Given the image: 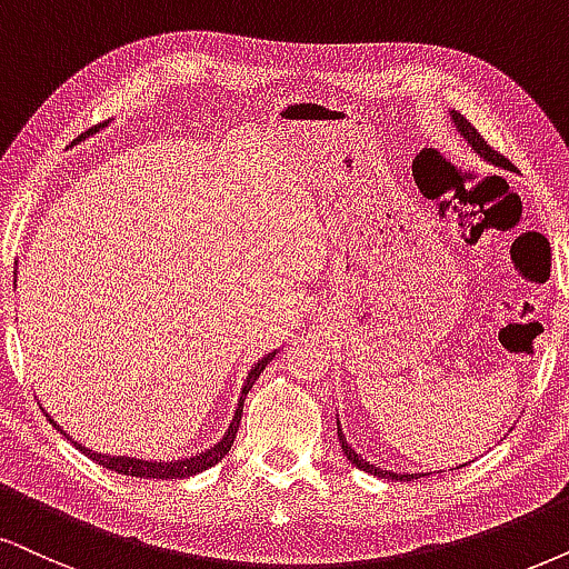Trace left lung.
Returning a JSON list of instances; mask_svg holds the SVG:
<instances>
[{"label": "left lung", "mask_w": 569, "mask_h": 569, "mask_svg": "<svg viewBox=\"0 0 569 569\" xmlns=\"http://www.w3.org/2000/svg\"><path fill=\"white\" fill-rule=\"evenodd\" d=\"M449 118H451V123H455L457 133L462 136V139L467 141V147H472V152H476V154L480 157V160H486L488 164H493V168H501V170H515V164L509 162L507 157H501L499 152H493V149L488 147V143L483 141V136H480V133L476 131V128H472L470 123H467V120L462 118V114L451 110V112H449ZM336 420H338V415H336ZM336 428H338V443H341L343 455H347V459H349L351 465L357 467V470H365V472H370V476L388 478V480H417V478L433 476V472H393V470H386V467H376L372 462H368V459H362V455H357L355 446H351V443L347 441V436H343L341 422H336Z\"/></svg>", "instance_id": "left-lung-1"}]
</instances>
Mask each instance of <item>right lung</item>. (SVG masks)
I'll return each instance as SVG.
<instances>
[{"mask_svg": "<svg viewBox=\"0 0 569 569\" xmlns=\"http://www.w3.org/2000/svg\"><path fill=\"white\" fill-rule=\"evenodd\" d=\"M104 126H107V123H102L99 128H104ZM93 131H97V128H93ZM78 141H81V139H78ZM16 286H18V283H16ZM276 355H278V349H272L270 355H264L262 359H257L254 368H251V370L247 372V380H243L241 393H239V405H236V409H233V420H231V426H228L226 433H222L220 441L214 443V446H210V449L197 451V455H191V457H181V459H139V457H128V455H102V451H93V449H89V446L78 443L76 438L68 433V430H62L60 422H57L54 417L47 412V409H41V412H44V415L49 417V422H52V426H54L57 430H60L62 436H68L70 441H73V443L78 446V449L83 451L86 457L93 459V462H97V465L107 467V470H114V472H120V476H131V478H157V480L191 478V476H199V472L210 470V467L218 465L220 459L226 457L228 451H231L233 438H236V430H239V422H241L243 399H247L251 383H254V380L260 378V372H262L264 368H268V365L272 362V357H276Z\"/></svg>", "mask_w": 569, "mask_h": 569, "instance_id": "1", "label": "right lung"}]
</instances>
